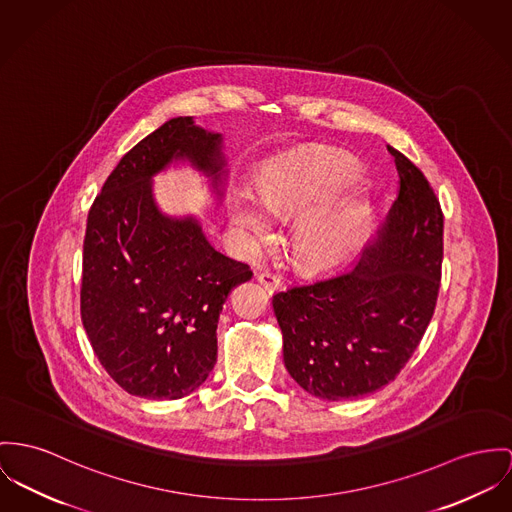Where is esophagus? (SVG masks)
Masks as SVG:
<instances>
[{"label":"esophagus","mask_w":512,"mask_h":512,"mask_svg":"<svg viewBox=\"0 0 512 512\" xmlns=\"http://www.w3.org/2000/svg\"><path fill=\"white\" fill-rule=\"evenodd\" d=\"M257 280L265 286V290H267V292H276V290L282 286L280 276L273 273V271H269V269L259 271V273H257Z\"/></svg>","instance_id":"1"}]
</instances>
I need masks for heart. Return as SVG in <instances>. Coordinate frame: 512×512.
<instances>
[{
  "instance_id": "1",
  "label": "heart",
  "mask_w": 512,
  "mask_h": 512,
  "mask_svg": "<svg viewBox=\"0 0 512 512\" xmlns=\"http://www.w3.org/2000/svg\"><path fill=\"white\" fill-rule=\"evenodd\" d=\"M358 185L351 165L337 158L282 159L261 183V198L239 191L232 200V220L253 243H267L278 218H300L294 249L312 265H335L349 257L366 230L370 208L360 198L337 200Z\"/></svg>"
}]
</instances>
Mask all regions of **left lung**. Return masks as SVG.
I'll list each match as a JSON object with an SVG mask.
<instances>
[{
    "label": "left lung",
    "mask_w": 512,
    "mask_h": 512,
    "mask_svg": "<svg viewBox=\"0 0 512 512\" xmlns=\"http://www.w3.org/2000/svg\"><path fill=\"white\" fill-rule=\"evenodd\" d=\"M388 152L399 191L380 239L343 271L273 296L286 370L321 399H356L390 384L436 308L444 214L423 171Z\"/></svg>",
    "instance_id": "left-lung-1"
}]
</instances>
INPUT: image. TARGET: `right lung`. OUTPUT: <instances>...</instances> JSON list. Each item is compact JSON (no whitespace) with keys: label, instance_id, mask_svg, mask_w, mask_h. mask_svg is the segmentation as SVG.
Listing matches in <instances>:
<instances>
[{"label":"right lung","instance_id":"obj_1","mask_svg":"<svg viewBox=\"0 0 512 512\" xmlns=\"http://www.w3.org/2000/svg\"><path fill=\"white\" fill-rule=\"evenodd\" d=\"M177 158L218 181L220 136L191 117L167 120L118 161L83 237L79 312L93 353L124 392L148 399H179L208 378L224 302L253 276L193 218L159 214L150 177Z\"/></svg>","mask_w":512,"mask_h":512}]
</instances>
